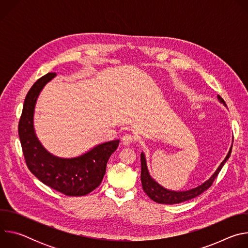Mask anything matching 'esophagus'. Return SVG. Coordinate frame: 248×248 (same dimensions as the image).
Here are the masks:
<instances>
[{
  "mask_svg": "<svg viewBox=\"0 0 248 248\" xmlns=\"http://www.w3.org/2000/svg\"><path fill=\"white\" fill-rule=\"evenodd\" d=\"M122 140H123V144L129 145V144H131L132 142H134V141H135V136H133L130 133H127V134L123 136Z\"/></svg>",
  "mask_w": 248,
  "mask_h": 248,
  "instance_id": "esophagus-1",
  "label": "esophagus"
}]
</instances>
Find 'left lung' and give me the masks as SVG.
<instances>
[{"label": "left lung", "instance_id": "1", "mask_svg": "<svg viewBox=\"0 0 248 248\" xmlns=\"http://www.w3.org/2000/svg\"><path fill=\"white\" fill-rule=\"evenodd\" d=\"M218 100L221 103H223L225 106H227L225 101H224V99L220 95H218ZM232 147H231L228 155L226 156L225 160L221 163L219 168L216 170V171L213 173V175H212L208 181H206L201 186H197L195 188L186 190V191H172V190H169V189L164 188L158 183H156L151 178V175L149 174L144 153H141V155H140V157H141V159H140L141 160V184H142V188H143L144 192L153 201H155L157 203H160V204H170V205H171V204H178V203H182V202L190 200L192 198H195L196 196L200 195L202 192L207 190L212 186V184L214 183V181L218 176L220 170H222L224 164L227 162V160L231 156Z\"/></svg>", "mask_w": 248, "mask_h": 248}]
</instances>
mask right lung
Returning <instances> with one entry per match:
<instances>
[{"mask_svg": "<svg viewBox=\"0 0 248 248\" xmlns=\"http://www.w3.org/2000/svg\"><path fill=\"white\" fill-rule=\"evenodd\" d=\"M55 77L56 74L49 73L39 78L25 97L18 124L22 152L29 170L44 185L67 196H83L100 186L108 160L120 140L99 144L76 158H59L49 153L35 134L33 115L38 95Z\"/></svg>", "mask_w": 248, "mask_h": 248, "instance_id": "right-lung-1", "label": "right lung"}]
</instances>
